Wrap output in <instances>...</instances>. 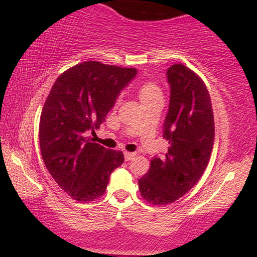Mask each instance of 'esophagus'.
<instances>
[{"mask_svg":"<svg viewBox=\"0 0 257 257\" xmlns=\"http://www.w3.org/2000/svg\"><path fill=\"white\" fill-rule=\"evenodd\" d=\"M135 155H137V153H134V152H124L125 161H132V159L135 157Z\"/></svg>","mask_w":257,"mask_h":257,"instance_id":"obj_1","label":"esophagus"}]
</instances>
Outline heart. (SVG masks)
Masks as SVG:
<instances>
[{
  "label": "heart",
  "instance_id": "b5f03b06",
  "mask_svg": "<svg viewBox=\"0 0 257 257\" xmlns=\"http://www.w3.org/2000/svg\"><path fill=\"white\" fill-rule=\"evenodd\" d=\"M139 96H140L141 102L152 101L156 99H162V91L157 84L149 81L141 84L140 89H139Z\"/></svg>",
  "mask_w": 257,
  "mask_h": 257
}]
</instances>
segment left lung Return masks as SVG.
Segmentation results:
<instances>
[{
	"mask_svg": "<svg viewBox=\"0 0 257 257\" xmlns=\"http://www.w3.org/2000/svg\"><path fill=\"white\" fill-rule=\"evenodd\" d=\"M169 110L163 138L168 151L151 159L139 190L147 203L167 205L181 198L202 178L213 151L215 126L210 95L202 78L182 64L167 71Z\"/></svg>",
	"mask_w": 257,
	"mask_h": 257,
	"instance_id": "1",
	"label": "left lung"
}]
</instances>
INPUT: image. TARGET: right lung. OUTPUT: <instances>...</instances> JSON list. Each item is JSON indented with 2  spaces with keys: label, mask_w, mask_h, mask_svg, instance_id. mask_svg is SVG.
Here are the masks:
<instances>
[{
  "label": "right lung",
  "mask_w": 257,
  "mask_h": 257,
  "mask_svg": "<svg viewBox=\"0 0 257 257\" xmlns=\"http://www.w3.org/2000/svg\"><path fill=\"white\" fill-rule=\"evenodd\" d=\"M137 72L84 61L61 73L49 91L40 119L41 155L52 178L77 202L101 197L110 174L124 162L122 151L90 143L87 135L100 128Z\"/></svg>",
  "instance_id": "right-lung-1"
}]
</instances>
